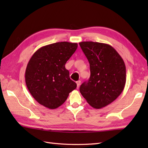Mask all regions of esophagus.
<instances>
[{"label": "esophagus", "mask_w": 148, "mask_h": 148, "mask_svg": "<svg viewBox=\"0 0 148 148\" xmlns=\"http://www.w3.org/2000/svg\"><path fill=\"white\" fill-rule=\"evenodd\" d=\"M76 84H77V88H79V87L80 84H81V81H76Z\"/></svg>", "instance_id": "obj_1"}]
</instances>
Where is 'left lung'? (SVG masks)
Returning a JSON list of instances; mask_svg holds the SVG:
<instances>
[{
  "label": "left lung",
  "mask_w": 148,
  "mask_h": 148,
  "mask_svg": "<svg viewBox=\"0 0 148 148\" xmlns=\"http://www.w3.org/2000/svg\"><path fill=\"white\" fill-rule=\"evenodd\" d=\"M90 63V77L79 91L95 109L104 108L115 100L126 83V67L116 49L108 44L84 41L79 43Z\"/></svg>",
  "instance_id": "1"
}]
</instances>
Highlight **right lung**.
<instances>
[{"label":"right lung","instance_id":"add662e5","mask_svg":"<svg viewBox=\"0 0 148 148\" xmlns=\"http://www.w3.org/2000/svg\"><path fill=\"white\" fill-rule=\"evenodd\" d=\"M77 48V43L56 42L41 47L30 58L25 71V83L40 105L51 109L57 108L76 88L65 65Z\"/></svg>","mask_w":148,"mask_h":148}]
</instances>
